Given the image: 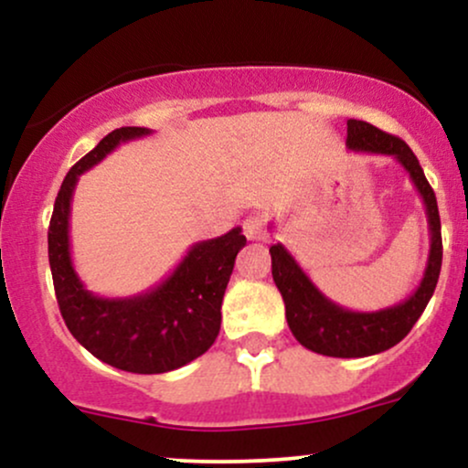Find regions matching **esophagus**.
<instances>
[{"mask_svg":"<svg viewBox=\"0 0 468 468\" xmlns=\"http://www.w3.org/2000/svg\"><path fill=\"white\" fill-rule=\"evenodd\" d=\"M244 235L252 241L257 239H266V229H264V219L261 218H249L244 219Z\"/></svg>","mask_w":468,"mask_h":468,"instance_id":"1","label":"esophagus"}]
</instances>
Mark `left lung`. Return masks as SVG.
I'll use <instances>...</instances> for the list:
<instances>
[{
  "mask_svg": "<svg viewBox=\"0 0 468 468\" xmlns=\"http://www.w3.org/2000/svg\"><path fill=\"white\" fill-rule=\"evenodd\" d=\"M347 149L365 154L391 155L420 193L429 222V257L424 275L405 302L376 310L358 313L347 310L327 299L313 279L303 272L283 244L271 246L272 279H275L283 303H286L288 327L303 347L324 356L361 358L385 352L400 343L420 319L433 290H436L440 266H442V235H440V213L436 193L429 186L424 171L405 141L380 132L365 121H347Z\"/></svg>",
  "mask_w": 468,
  "mask_h": 468,
  "instance_id": "left-lung-1",
  "label": "left lung"
}]
</instances>
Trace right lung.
<instances>
[{"label":"right lung","instance_id":"right-lung-1","mask_svg":"<svg viewBox=\"0 0 468 468\" xmlns=\"http://www.w3.org/2000/svg\"><path fill=\"white\" fill-rule=\"evenodd\" d=\"M147 127H121L68 171L48 229V257L58 310L68 330L99 361L122 372L163 374L202 356L222 324V299L235 257L246 246L241 229L196 241L158 286L133 297H99L83 286L69 252V207L79 176L121 143L149 136Z\"/></svg>","mask_w":468,"mask_h":468}]
</instances>
